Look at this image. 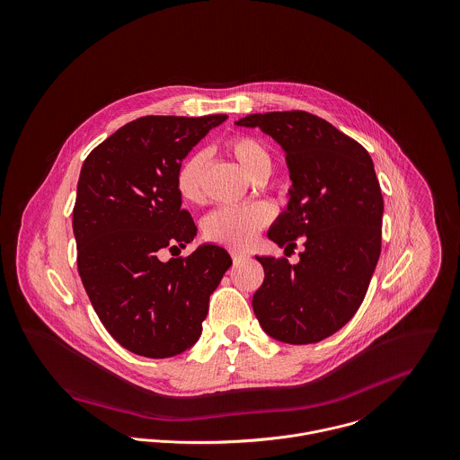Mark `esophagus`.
Listing matches in <instances>:
<instances>
[{"label": "esophagus", "instance_id": "obj_1", "mask_svg": "<svg viewBox=\"0 0 460 460\" xmlns=\"http://www.w3.org/2000/svg\"><path fill=\"white\" fill-rule=\"evenodd\" d=\"M231 257L234 262H240V261H247L251 255L240 252V251H231Z\"/></svg>", "mask_w": 460, "mask_h": 460}]
</instances>
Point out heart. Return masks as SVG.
I'll list each match as a JSON object with an SVG mask.
<instances>
[{"instance_id":"heart-1","label":"heart","mask_w":460,"mask_h":460,"mask_svg":"<svg viewBox=\"0 0 460 460\" xmlns=\"http://www.w3.org/2000/svg\"><path fill=\"white\" fill-rule=\"evenodd\" d=\"M226 150L233 155L254 181H264L271 169L273 158L264 143L252 136H234L226 141ZM208 155H190L176 171V192L185 203L203 201ZM271 220V209L262 203L247 206H224L211 211L205 220V236L209 242L234 249L249 247L257 233Z\"/></svg>"}]
</instances>
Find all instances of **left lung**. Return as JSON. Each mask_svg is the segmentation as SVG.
<instances>
[{"instance_id":"1","label":"left lung","mask_w":460,"mask_h":460,"mask_svg":"<svg viewBox=\"0 0 460 460\" xmlns=\"http://www.w3.org/2000/svg\"><path fill=\"white\" fill-rule=\"evenodd\" d=\"M286 152L289 203L268 231L286 251L302 238L300 262L255 257L264 280L252 298L262 330L288 344H314L339 332L361 305L381 254L383 196L368 152L305 111L249 114Z\"/></svg>"}]
</instances>
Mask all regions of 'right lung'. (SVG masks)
Segmentation results:
<instances>
[{
  "mask_svg": "<svg viewBox=\"0 0 460 460\" xmlns=\"http://www.w3.org/2000/svg\"><path fill=\"white\" fill-rule=\"evenodd\" d=\"M226 119L143 116L83 164L72 217L77 270L105 330L139 357H176L192 348L209 295L233 264L218 245L158 259L162 249L180 251L198 234L190 213L181 209L176 171Z\"/></svg>",
  "mask_w": 460,
  "mask_h": 460,
  "instance_id": "add662e5",
  "label": "right lung"
}]
</instances>
